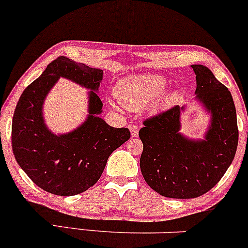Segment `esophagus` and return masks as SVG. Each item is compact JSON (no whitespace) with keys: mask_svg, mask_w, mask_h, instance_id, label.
Wrapping results in <instances>:
<instances>
[{"mask_svg":"<svg viewBox=\"0 0 248 248\" xmlns=\"http://www.w3.org/2000/svg\"><path fill=\"white\" fill-rule=\"evenodd\" d=\"M128 128L130 130V135H132L133 138H137L139 135V127L137 126V124H130L128 126Z\"/></svg>","mask_w":248,"mask_h":248,"instance_id":"34e87169","label":"esophagus"}]
</instances>
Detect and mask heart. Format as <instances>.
Masks as SVG:
<instances>
[{
	"label": "heart",
	"mask_w": 248,
	"mask_h": 248,
	"mask_svg": "<svg viewBox=\"0 0 248 248\" xmlns=\"http://www.w3.org/2000/svg\"><path fill=\"white\" fill-rule=\"evenodd\" d=\"M167 81L160 75L145 74L124 78L115 88V96L124 107L128 109H142L154 102L165 92ZM178 95L168 94L161 100L162 106L176 101Z\"/></svg>",
	"instance_id": "obj_1"
}]
</instances>
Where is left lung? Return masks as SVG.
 <instances>
[{"label": "left lung", "instance_id": "obj_1", "mask_svg": "<svg viewBox=\"0 0 248 248\" xmlns=\"http://www.w3.org/2000/svg\"><path fill=\"white\" fill-rule=\"evenodd\" d=\"M198 100L211 111L205 140L193 141L179 133L184 107L174 106L143 121L140 168L148 186L166 198L193 199L207 193L232 164L239 130L232 95L211 69L193 64Z\"/></svg>", "mask_w": 248, "mask_h": 248}]
</instances>
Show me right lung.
<instances>
[{"label": "right lung", "instance_id": "obj_1", "mask_svg": "<svg viewBox=\"0 0 248 248\" xmlns=\"http://www.w3.org/2000/svg\"><path fill=\"white\" fill-rule=\"evenodd\" d=\"M103 72L60 56L23 91L12 124L13 153L35 185L55 195L80 194L96 184L109 155L130 138L128 128H114L99 118L97 96ZM59 77L91 89L90 115L83 125L64 136L53 135L42 118L45 95Z\"/></svg>", "mask_w": 248, "mask_h": 248}]
</instances>
